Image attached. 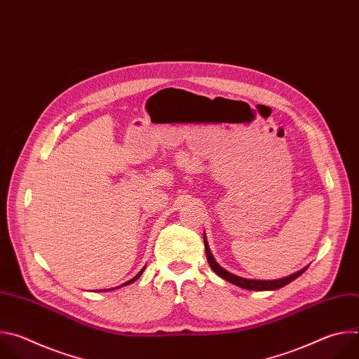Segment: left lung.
I'll return each instance as SVG.
<instances>
[{"mask_svg": "<svg viewBox=\"0 0 359 359\" xmlns=\"http://www.w3.org/2000/svg\"><path fill=\"white\" fill-rule=\"evenodd\" d=\"M203 240H204V248H206V257H208V262L212 267V270L220 276L222 278H224L226 281L237 285V287H241V288H245V290H254V291H271V290H278L287 284H290L291 281H294L297 277H299L305 270H299L288 277H284V278H280V280H248V278H243V277H238V276H234L231 273H229L227 270H224L213 257V254L210 251V247H209V243H208V238H206V234H203Z\"/></svg>", "mask_w": 359, "mask_h": 359, "instance_id": "left-lung-1", "label": "left lung"}]
</instances>
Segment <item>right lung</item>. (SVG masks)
<instances>
[{
	"label": "right lung",
	"mask_w": 359,
	"mask_h": 359,
	"mask_svg": "<svg viewBox=\"0 0 359 359\" xmlns=\"http://www.w3.org/2000/svg\"><path fill=\"white\" fill-rule=\"evenodd\" d=\"M143 271H144V267H143V269H142V270H140V271H139V273H137V274H136V276H135L132 280L126 281V283H125V284H122V285H128V284H132L133 281H136V280H137V278L142 276V273H143ZM122 285H121V287H122ZM111 290H114V288H111ZM105 291H107V290H105Z\"/></svg>",
	"instance_id": "1"
}]
</instances>
